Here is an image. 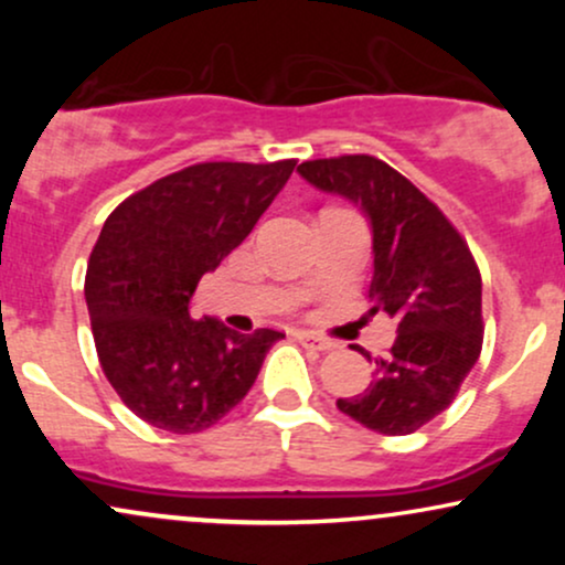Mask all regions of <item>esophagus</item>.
<instances>
[{
    "mask_svg": "<svg viewBox=\"0 0 565 565\" xmlns=\"http://www.w3.org/2000/svg\"><path fill=\"white\" fill-rule=\"evenodd\" d=\"M297 340L302 342V345H308V348H313V350H332L334 348V342L332 340H327V337H321V334H316V332H297Z\"/></svg>",
    "mask_w": 565,
    "mask_h": 565,
    "instance_id": "1",
    "label": "esophagus"
}]
</instances>
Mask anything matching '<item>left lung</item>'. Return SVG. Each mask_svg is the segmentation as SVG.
<instances>
[{"mask_svg":"<svg viewBox=\"0 0 565 565\" xmlns=\"http://www.w3.org/2000/svg\"><path fill=\"white\" fill-rule=\"evenodd\" d=\"M297 172L361 206L372 225V313L398 323L366 391L337 408L382 436H408L449 408L481 355L478 265L444 212L385 161L359 153L302 161Z\"/></svg>","mask_w":565,"mask_h":565,"instance_id":"1","label":"left lung"}]
</instances>
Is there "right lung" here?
<instances>
[{"label":"right lung","mask_w":565,"mask_h":565,"mask_svg":"<svg viewBox=\"0 0 565 565\" xmlns=\"http://www.w3.org/2000/svg\"><path fill=\"white\" fill-rule=\"evenodd\" d=\"M295 159L204 161L121 201L89 255L84 300L103 372L129 412L159 430L199 433L255 385L276 329L238 334L191 319L215 270L287 185Z\"/></svg>","instance_id":"obj_1"}]
</instances>
